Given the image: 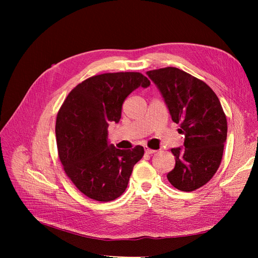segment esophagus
Returning <instances> with one entry per match:
<instances>
[{
	"label": "esophagus",
	"mask_w": 258,
	"mask_h": 258,
	"mask_svg": "<svg viewBox=\"0 0 258 258\" xmlns=\"http://www.w3.org/2000/svg\"><path fill=\"white\" fill-rule=\"evenodd\" d=\"M144 148H145V153H146V154H150V155H151V154H154V153H156V151H155V150H152V148L147 147V146H145Z\"/></svg>",
	"instance_id": "esophagus-1"
}]
</instances>
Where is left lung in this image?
Instances as JSON below:
<instances>
[{
	"label": "left lung",
	"mask_w": 258,
	"mask_h": 258,
	"mask_svg": "<svg viewBox=\"0 0 258 258\" xmlns=\"http://www.w3.org/2000/svg\"><path fill=\"white\" fill-rule=\"evenodd\" d=\"M146 74L157 85L172 120L185 136L184 147L171 150L175 166L167 177L178 190H196L213 177L223 158L227 119L220 100L204 81L177 68Z\"/></svg>",
	"instance_id": "obj_1"
}]
</instances>
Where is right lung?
Here are the masks:
<instances>
[{
  "instance_id": "obj_1",
  "label": "right lung",
  "mask_w": 258,
  "mask_h": 258,
  "mask_svg": "<svg viewBox=\"0 0 258 258\" xmlns=\"http://www.w3.org/2000/svg\"><path fill=\"white\" fill-rule=\"evenodd\" d=\"M150 80L139 72L104 73L85 80L69 93L56 120L59 159L68 177L90 199L107 202L126 190L141 145L118 150L107 144V127L118 122L123 101Z\"/></svg>"
}]
</instances>
